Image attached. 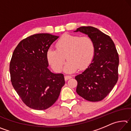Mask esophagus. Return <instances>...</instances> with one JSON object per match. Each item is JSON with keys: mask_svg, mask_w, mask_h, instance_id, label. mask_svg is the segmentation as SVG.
Returning <instances> with one entry per match:
<instances>
[{"mask_svg": "<svg viewBox=\"0 0 131 131\" xmlns=\"http://www.w3.org/2000/svg\"><path fill=\"white\" fill-rule=\"evenodd\" d=\"M72 78V76H65V80H68L69 79H70Z\"/></svg>", "mask_w": 131, "mask_h": 131, "instance_id": "1", "label": "esophagus"}]
</instances>
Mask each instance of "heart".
Wrapping results in <instances>:
<instances>
[{"mask_svg":"<svg viewBox=\"0 0 131 131\" xmlns=\"http://www.w3.org/2000/svg\"><path fill=\"white\" fill-rule=\"evenodd\" d=\"M57 50L50 48L47 58L50 66L57 72L62 69L66 57L68 59L64 68L65 72L71 73L79 68L85 69L94 55V43L89 37L65 34L56 44Z\"/></svg>","mask_w":131,"mask_h":131,"instance_id":"obj_1","label":"heart"}]
</instances>
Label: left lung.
<instances>
[{
  "label": "left lung",
  "instance_id": "8db88e82",
  "mask_svg": "<svg viewBox=\"0 0 131 131\" xmlns=\"http://www.w3.org/2000/svg\"><path fill=\"white\" fill-rule=\"evenodd\" d=\"M74 32L87 35L94 44L92 62L75 77L76 92L88 101L103 99L116 85L118 78L119 57L116 46L110 36L92 26H81Z\"/></svg>",
  "mask_w": 131,
  "mask_h": 131
}]
</instances>
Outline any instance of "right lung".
<instances>
[{
  "mask_svg": "<svg viewBox=\"0 0 131 131\" xmlns=\"http://www.w3.org/2000/svg\"><path fill=\"white\" fill-rule=\"evenodd\" d=\"M59 36L35 34L21 40L15 48L10 63L11 81L25 105L43 110L58 98L65 85L63 74L48 69L47 53Z\"/></svg>",
  "mask_w": 131,
  "mask_h": 131,
  "instance_id": "obj_1",
  "label": "right lung"
}]
</instances>
